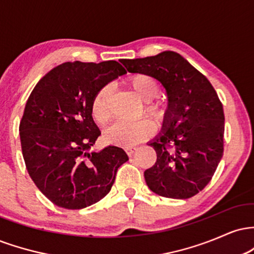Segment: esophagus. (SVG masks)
<instances>
[{
  "label": "esophagus",
  "instance_id": "esophagus-1",
  "mask_svg": "<svg viewBox=\"0 0 254 254\" xmlns=\"http://www.w3.org/2000/svg\"><path fill=\"white\" fill-rule=\"evenodd\" d=\"M124 149H125V151H127V155L131 156L137 150V147H136V145H130V147H125Z\"/></svg>",
  "mask_w": 254,
  "mask_h": 254
}]
</instances>
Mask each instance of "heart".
Masks as SVG:
<instances>
[{
	"label": "heart",
	"instance_id": "heart-1",
	"mask_svg": "<svg viewBox=\"0 0 254 254\" xmlns=\"http://www.w3.org/2000/svg\"><path fill=\"white\" fill-rule=\"evenodd\" d=\"M130 88L145 105V113L150 117L162 119L166 115V106L162 104H154L150 100L157 97L160 92V84L153 76L147 74H136L129 80ZM110 86H104L98 90L92 101V116L97 122L104 123L110 118ZM154 132V125L150 121L141 119L136 122L118 121L113 123L105 131V139L111 144L130 147L148 138Z\"/></svg>",
	"mask_w": 254,
	"mask_h": 254
}]
</instances>
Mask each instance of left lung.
Here are the masks:
<instances>
[{"instance_id": "obj_1", "label": "left lung", "mask_w": 254, "mask_h": 254, "mask_svg": "<svg viewBox=\"0 0 254 254\" xmlns=\"http://www.w3.org/2000/svg\"><path fill=\"white\" fill-rule=\"evenodd\" d=\"M121 63L129 72L156 78L167 92L161 131L148 142L157 156L144 172L148 188L174 199L194 196L210 182L223 155L224 115L216 90L174 51Z\"/></svg>"}]
</instances>
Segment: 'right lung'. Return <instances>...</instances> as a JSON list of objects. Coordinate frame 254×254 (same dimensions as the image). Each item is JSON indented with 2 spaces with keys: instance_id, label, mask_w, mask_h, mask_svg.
Here are the masks:
<instances>
[{
  "instance_id": "obj_1",
  "label": "right lung",
  "mask_w": 254,
  "mask_h": 254,
  "mask_svg": "<svg viewBox=\"0 0 254 254\" xmlns=\"http://www.w3.org/2000/svg\"><path fill=\"white\" fill-rule=\"evenodd\" d=\"M124 74L116 61L63 63L37 83L26 103L19 127L26 168L61 208L78 210L103 199L129 160L117 145L89 151L101 133L92 117L93 98Z\"/></svg>"
}]
</instances>
